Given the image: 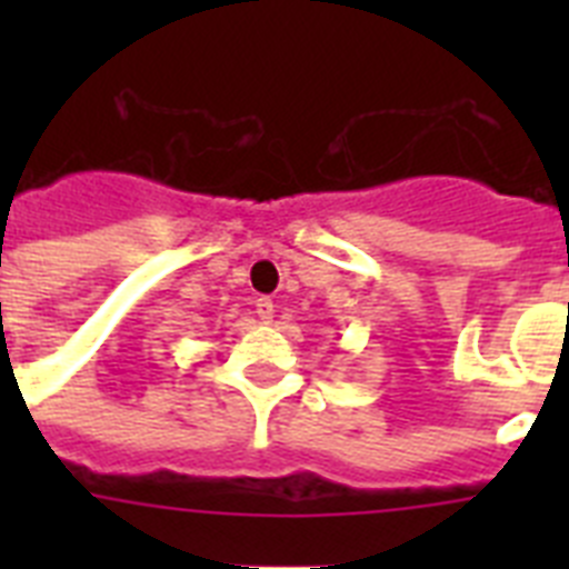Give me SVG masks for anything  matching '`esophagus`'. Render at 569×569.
<instances>
[{
  "mask_svg": "<svg viewBox=\"0 0 569 569\" xmlns=\"http://www.w3.org/2000/svg\"><path fill=\"white\" fill-rule=\"evenodd\" d=\"M256 313H259L261 321H270V319H273V313H276V305L270 299H264V296H261V299H256Z\"/></svg>",
  "mask_w": 569,
  "mask_h": 569,
  "instance_id": "esophagus-1",
  "label": "esophagus"
}]
</instances>
